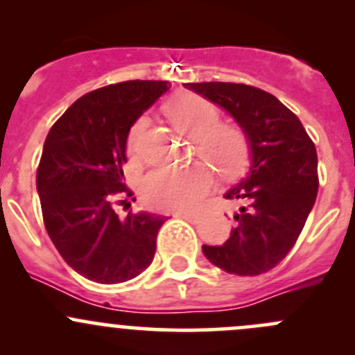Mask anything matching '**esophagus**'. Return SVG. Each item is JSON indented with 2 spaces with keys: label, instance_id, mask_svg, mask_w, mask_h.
I'll return each mask as SVG.
<instances>
[{
  "label": "esophagus",
  "instance_id": "1",
  "mask_svg": "<svg viewBox=\"0 0 355 355\" xmlns=\"http://www.w3.org/2000/svg\"><path fill=\"white\" fill-rule=\"evenodd\" d=\"M173 216L175 218H182V220H187V221H191V223H196V220H198V216H196V214H192V213H175Z\"/></svg>",
  "mask_w": 355,
  "mask_h": 355
}]
</instances>
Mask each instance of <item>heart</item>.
I'll return each mask as SVG.
<instances>
[{
    "label": "heart",
    "instance_id": "1",
    "mask_svg": "<svg viewBox=\"0 0 355 355\" xmlns=\"http://www.w3.org/2000/svg\"><path fill=\"white\" fill-rule=\"evenodd\" d=\"M171 125L187 137L196 139L198 153L223 177L241 175L249 163V142L244 130L235 125L218 123L216 106L194 94H180L166 105ZM148 120L141 118L128 135V151L137 153L139 139ZM213 171L209 166L196 164L185 170L157 168L146 175L142 198L155 209L192 211L200 206L213 189Z\"/></svg>",
    "mask_w": 355,
    "mask_h": 355
}]
</instances>
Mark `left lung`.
<instances>
[{
  "instance_id": "8db88e82",
  "label": "left lung",
  "mask_w": 355,
  "mask_h": 355,
  "mask_svg": "<svg viewBox=\"0 0 355 355\" xmlns=\"http://www.w3.org/2000/svg\"><path fill=\"white\" fill-rule=\"evenodd\" d=\"M223 108L249 142L247 173L223 198L239 204L230 237L202 245L214 266L256 277L277 266L295 244L318 196L316 148L299 118L273 94L245 84H184Z\"/></svg>"
}]
</instances>
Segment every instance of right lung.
<instances>
[{
	"label": "right lung",
	"mask_w": 355,
	"mask_h": 355,
	"mask_svg": "<svg viewBox=\"0 0 355 355\" xmlns=\"http://www.w3.org/2000/svg\"><path fill=\"white\" fill-rule=\"evenodd\" d=\"M168 89L166 80L96 89L78 98L46 137L35 178L44 227L68 266L87 280L121 284L153 263L166 216L128 211L120 218L114 204L132 196L121 170L128 132Z\"/></svg>",
	"instance_id": "right-lung-1"
}]
</instances>
